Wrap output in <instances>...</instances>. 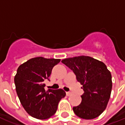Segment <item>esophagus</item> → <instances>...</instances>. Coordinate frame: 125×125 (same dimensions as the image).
<instances>
[{"instance_id": "1", "label": "esophagus", "mask_w": 125, "mask_h": 125, "mask_svg": "<svg viewBox=\"0 0 125 125\" xmlns=\"http://www.w3.org/2000/svg\"><path fill=\"white\" fill-rule=\"evenodd\" d=\"M66 95H67L68 96H71V95H72V92H66Z\"/></svg>"}]
</instances>
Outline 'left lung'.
Listing matches in <instances>:
<instances>
[{"label":"left lung","mask_w":125,"mask_h":125,"mask_svg":"<svg viewBox=\"0 0 125 125\" xmlns=\"http://www.w3.org/2000/svg\"><path fill=\"white\" fill-rule=\"evenodd\" d=\"M62 62L73 71L84 90L81 104L73 107L74 113L87 120L98 117L110 99L113 86L110 71L104 63L89 56L66 58Z\"/></svg>","instance_id":"1"}]
</instances>
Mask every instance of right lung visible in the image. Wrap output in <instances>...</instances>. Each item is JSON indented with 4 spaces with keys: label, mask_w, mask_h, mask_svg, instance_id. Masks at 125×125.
<instances>
[{
    "label": "right lung",
    "mask_w": 125,
    "mask_h": 125,
    "mask_svg": "<svg viewBox=\"0 0 125 125\" xmlns=\"http://www.w3.org/2000/svg\"><path fill=\"white\" fill-rule=\"evenodd\" d=\"M60 59L42 57L29 60L18 68L15 84L21 104L29 115L47 119L54 115L60 100L65 96L62 89L45 90L53 68Z\"/></svg>",
    "instance_id": "add662e5"
}]
</instances>
